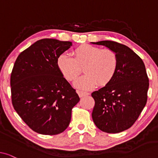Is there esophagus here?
Masks as SVG:
<instances>
[{
	"mask_svg": "<svg viewBox=\"0 0 158 158\" xmlns=\"http://www.w3.org/2000/svg\"><path fill=\"white\" fill-rule=\"evenodd\" d=\"M77 94H78L79 96L81 97V98H82V97H84V96H87L89 95V94L87 92H83V91H80V90H78L77 91Z\"/></svg>",
	"mask_w": 158,
	"mask_h": 158,
	"instance_id": "1",
	"label": "esophagus"
}]
</instances>
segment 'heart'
<instances>
[{
    "label": "heart",
    "instance_id": "obj_1",
    "mask_svg": "<svg viewBox=\"0 0 158 158\" xmlns=\"http://www.w3.org/2000/svg\"><path fill=\"white\" fill-rule=\"evenodd\" d=\"M118 57L113 50L102 49L90 44L81 45L75 49L74 57L66 53L57 58V66L68 81H74L81 74L85 75L74 83L82 90H89L97 84L105 85L113 78L118 68Z\"/></svg>",
    "mask_w": 158,
    "mask_h": 158
}]
</instances>
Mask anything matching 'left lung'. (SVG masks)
<instances>
[{"instance_id":"1","label":"left lung","mask_w":158,"mask_h":158,"mask_svg":"<svg viewBox=\"0 0 158 158\" xmlns=\"http://www.w3.org/2000/svg\"><path fill=\"white\" fill-rule=\"evenodd\" d=\"M113 50L118 68L109 83L92 93L94 124L107 133H118L132 126L145 106L149 79L142 60L126 45L113 42H91Z\"/></svg>"}]
</instances>
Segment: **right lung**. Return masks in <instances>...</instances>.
I'll list each match as a JSON object with an SVG mask.
<instances>
[{"label":"right lung","instance_id":"1","mask_svg":"<svg viewBox=\"0 0 158 158\" xmlns=\"http://www.w3.org/2000/svg\"><path fill=\"white\" fill-rule=\"evenodd\" d=\"M71 42L43 39L18 56L10 75L13 106L32 130L45 135L62 133L79 102L75 90L57 66Z\"/></svg>","mask_w":158,"mask_h":158}]
</instances>
